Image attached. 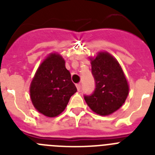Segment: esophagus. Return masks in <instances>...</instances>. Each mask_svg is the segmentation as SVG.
I'll list each match as a JSON object with an SVG mask.
<instances>
[{
	"mask_svg": "<svg viewBox=\"0 0 155 155\" xmlns=\"http://www.w3.org/2000/svg\"><path fill=\"white\" fill-rule=\"evenodd\" d=\"M76 87H77V89L78 90V91H80L81 88V84H77Z\"/></svg>",
	"mask_w": 155,
	"mask_h": 155,
	"instance_id": "1",
	"label": "esophagus"
}]
</instances>
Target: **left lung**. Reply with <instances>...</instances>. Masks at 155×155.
<instances>
[{
    "mask_svg": "<svg viewBox=\"0 0 155 155\" xmlns=\"http://www.w3.org/2000/svg\"><path fill=\"white\" fill-rule=\"evenodd\" d=\"M91 61V74L95 88L84 94L87 105L101 116H108L120 109L128 95L129 86L119 63L108 53H99Z\"/></svg>",
    "mask_w": 155,
    "mask_h": 155,
    "instance_id": "1",
    "label": "left lung"
}]
</instances>
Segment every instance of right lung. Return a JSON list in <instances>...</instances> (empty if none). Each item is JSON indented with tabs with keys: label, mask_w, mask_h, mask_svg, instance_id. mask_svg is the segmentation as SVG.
<instances>
[{
	"label": "right lung",
	"mask_w": 155,
	"mask_h": 155,
	"mask_svg": "<svg viewBox=\"0 0 155 155\" xmlns=\"http://www.w3.org/2000/svg\"><path fill=\"white\" fill-rule=\"evenodd\" d=\"M77 91L65 61L56 53L41 64L30 86V96L35 109L48 117H54L65 109Z\"/></svg>",
	"instance_id": "right-lung-1"
}]
</instances>
